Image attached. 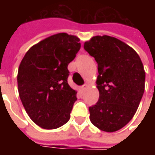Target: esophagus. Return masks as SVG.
I'll list each match as a JSON object with an SVG mask.
<instances>
[{
  "label": "esophagus",
  "instance_id": "obj_1",
  "mask_svg": "<svg viewBox=\"0 0 155 155\" xmlns=\"http://www.w3.org/2000/svg\"><path fill=\"white\" fill-rule=\"evenodd\" d=\"M87 86H88V84H84L81 87V88H82V90H85V89L87 88Z\"/></svg>",
  "mask_w": 155,
  "mask_h": 155
}]
</instances>
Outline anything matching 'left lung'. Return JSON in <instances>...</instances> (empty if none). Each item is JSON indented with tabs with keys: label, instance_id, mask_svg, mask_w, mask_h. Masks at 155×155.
Segmentation results:
<instances>
[{
	"label": "left lung",
	"instance_id": "8db88e82",
	"mask_svg": "<svg viewBox=\"0 0 155 155\" xmlns=\"http://www.w3.org/2000/svg\"><path fill=\"white\" fill-rule=\"evenodd\" d=\"M97 63V103L89 108L90 120L105 132L123 128L133 118L145 90V71L133 48L108 35L84 45Z\"/></svg>",
	"mask_w": 155,
	"mask_h": 155
}]
</instances>
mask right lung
<instances>
[{
    "instance_id": "1",
    "label": "right lung",
    "mask_w": 155,
    "mask_h": 155,
    "mask_svg": "<svg viewBox=\"0 0 155 155\" xmlns=\"http://www.w3.org/2000/svg\"><path fill=\"white\" fill-rule=\"evenodd\" d=\"M80 47L78 37L57 33L33 45L21 60L17 76L20 98L41 128H59L71 117L77 91L68 84L67 66Z\"/></svg>"
}]
</instances>
